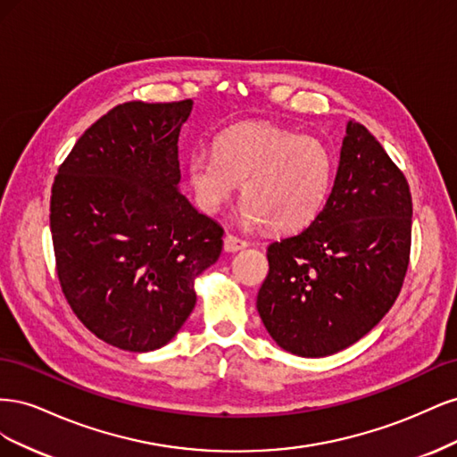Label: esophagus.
Here are the masks:
<instances>
[{
    "instance_id": "obj_1",
    "label": "esophagus",
    "mask_w": 457,
    "mask_h": 457,
    "mask_svg": "<svg viewBox=\"0 0 457 457\" xmlns=\"http://www.w3.org/2000/svg\"><path fill=\"white\" fill-rule=\"evenodd\" d=\"M223 247H225V252L232 253V252H240V250H244V247H247V242L238 237H234V234H227V237L223 238Z\"/></svg>"
}]
</instances>
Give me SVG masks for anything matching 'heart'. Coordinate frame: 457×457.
<instances>
[{
	"label": "heart",
	"mask_w": 457,
	"mask_h": 457,
	"mask_svg": "<svg viewBox=\"0 0 457 457\" xmlns=\"http://www.w3.org/2000/svg\"><path fill=\"white\" fill-rule=\"evenodd\" d=\"M215 154L192 152L187 179L200 212L215 215L242 183L240 217L274 232L309 227L324 207L334 156L316 137L267 121L232 126L215 139Z\"/></svg>",
	"instance_id": "1"
}]
</instances>
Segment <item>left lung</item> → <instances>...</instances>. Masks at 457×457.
I'll list each match as a JSON object with an SVG mask.
<instances>
[{
  "mask_svg": "<svg viewBox=\"0 0 457 457\" xmlns=\"http://www.w3.org/2000/svg\"><path fill=\"white\" fill-rule=\"evenodd\" d=\"M410 242L406 177L376 137L351 120L322 212L309 228L267 250L257 311L270 337L307 358L351 347L396 301Z\"/></svg>",
  "mask_w": 457,
  "mask_h": 457,
  "instance_id": "8db88e82",
  "label": "left lung"
}]
</instances>
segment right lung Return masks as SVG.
Instances as JSON below:
<instances>
[{
	"label": "right lung",
	"instance_id": "obj_1",
	"mask_svg": "<svg viewBox=\"0 0 457 457\" xmlns=\"http://www.w3.org/2000/svg\"><path fill=\"white\" fill-rule=\"evenodd\" d=\"M192 101L114 106L79 137L51 190L62 294L112 347L168 345L196 305L195 280L223 228L179 192V133Z\"/></svg>",
	"mask_w": 457,
	"mask_h": 457
}]
</instances>
